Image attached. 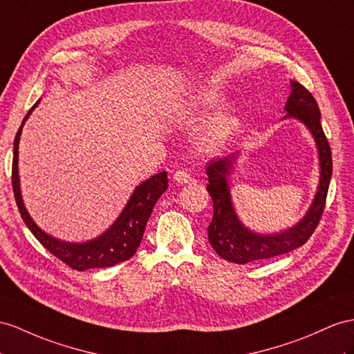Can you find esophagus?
<instances>
[{"mask_svg":"<svg viewBox=\"0 0 354 354\" xmlns=\"http://www.w3.org/2000/svg\"><path fill=\"white\" fill-rule=\"evenodd\" d=\"M174 179L178 184H188L189 180H192V176H189L188 171L185 170H176L174 174Z\"/></svg>","mask_w":354,"mask_h":354,"instance_id":"obj_1","label":"esophagus"}]
</instances>
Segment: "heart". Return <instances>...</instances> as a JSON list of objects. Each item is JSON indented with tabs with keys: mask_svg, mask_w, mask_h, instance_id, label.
I'll return each instance as SVG.
<instances>
[{
	"mask_svg": "<svg viewBox=\"0 0 354 354\" xmlns=\"http://www.w3.org/2000/svg\"><path fill=\"white\" fill-rule=\"evenodd\" d=\"M224 97L216 93V91H201V93L193 95L185 103L187 113H197L212 111L221 106ZM239 124L238 113L234 109L225 107L221 111L215 112L209 120H207L197 134V143L202 149H215L227 140L230 136L236 130Z\"/></svg>",
	"mask_w": 354,
	"mask_h": 354,
	"instance_id": "heart-1",
	"label": "heart"
}]
</instances>
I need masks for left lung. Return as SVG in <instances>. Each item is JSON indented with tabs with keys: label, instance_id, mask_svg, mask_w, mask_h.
I'll return each instance as SVG.
<instances>
[{
	"label": "left lung",
	"instance_id": "8db88e82",
	"mask_svg": "<svg viewBox=\"0 0 354 354\" xmlns=\"http://www.w3.org/2000/svg\"><path fill=\"white\" fill-rule=\"evenodd\" d=\"M284 111L287 112L284 118H295L301 121L313 134L320 160L319 188L310 209L293 227L279 233L260 234L251 232L239 221L232 203L229 176L239 152H232L229 156L207 162L206 175L209 184L206 185V189L214 203V216L207 227V239L216 254L232 263L245 265L250 261L286 254L302 247L322 218L332 178V153L320 122V109L310 91L292 80V94L288 95Z\"/></svg>",
	"mask_w": 354,
	"mask_h": 354
}]
</instances>
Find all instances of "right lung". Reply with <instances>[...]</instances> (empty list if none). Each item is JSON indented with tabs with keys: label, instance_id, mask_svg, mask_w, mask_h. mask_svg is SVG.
Masks as SVG:
<instances>
[{
	"label": "right lung",
	"instance_id": "add662e5",
	"mask_svg": "<svg viewBox=\"0 0 354 354\" xmlns=\"http://www.w3.org/2000/svg\"><path fill=\"white\" fill-rule=\"evenodd\" d=\"M40 102V100H39ZM35 103L19 127L16 133L13 143V165H12V185L16 198V205L19 207L22 220L25 221L26 227L31 230L41 245L50 251L53 256L58 257L61 261L76 270H86L93 268H111L121 261L129 260L138 251L145 225H147L149 216L152 214L153 205L157 203L160 196L166 192L169 185V179L166 171L151 176L149 179L143 180L140 185L136 187L134 193L131 194L129 203L125 205L122 212L118 216L116 221L98 238L91 239L88 242L75 243L59 241L50 236L46 232H43L34 220L30 216L28 211L24 205L19 184V171H17V156H19V140L22 134V127L28 116L39 104Z\"/></svg>",
	"mask_w": 354,
	"mask_h": 354
}]
</instances>
